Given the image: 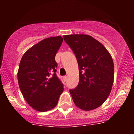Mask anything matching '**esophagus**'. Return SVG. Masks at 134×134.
Segmentation results:
<instances>
[{
  "label": "esophagus",
  "instance_id": "esophagus-1",
  "mask_svg": "<svg viewBox=\"0 0 134 134\" xmlns=\"http://www.w3.org/2000/svg\"><path fill=\"white\" fill-rule=\"evenodd\" d=\"M63 80H64V82H66L67 80V76H63Z\"/></svg>",
  "mask_w": 134,
  "mask_h": 134
}]
</instances>
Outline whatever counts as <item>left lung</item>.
Returning <instances> with one entry per match:
<instances>
[{"mask_svg": "<svg viewBox=\"0 0 134 134\" xmlns=\"http://www.w3.org/2000/svg\"><path fill=\"white\" fill-rule=\"evenodd\" d=\"M76 57L79 83L70 93L76 106L92 110L105 102L111 91L114 65L111 56L102 43L88 35L63 36Z\"/></svg>", "mask_w": 134, "mask_h": 134, "instance_id": "8db88e82", "label": "left lung"}]
</instances>
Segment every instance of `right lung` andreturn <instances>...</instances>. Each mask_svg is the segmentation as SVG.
Segmentation results:
<instances>
[{
	"label": "right lung",
	"instance_id": "obj_1",
	"mask_svg": "<svg viewBox=\"0 0 134 134\" xmlns=\"http://www.w3.org/2000/svg\"><path fill=\"white\" fill-rule=\"evenodd\" d=\"M61 36L48 37L24 54L17 72L19 86L27 103L38 111L57 105L63 85L56 75L55 56L62 45Z\"/></svg>",
	"mask_w": 134,
	"mask_h": 134
}]
</instances>
